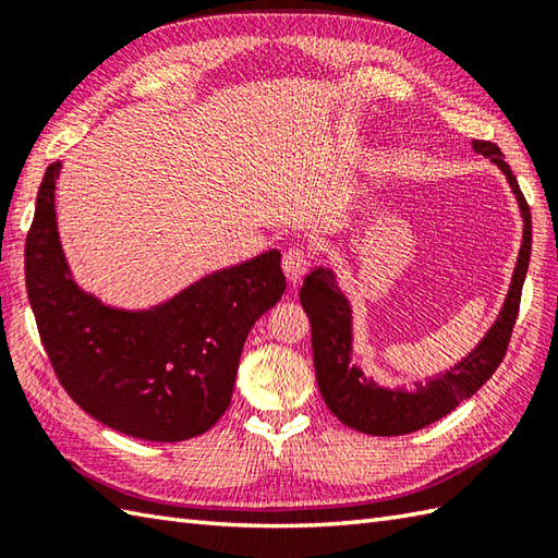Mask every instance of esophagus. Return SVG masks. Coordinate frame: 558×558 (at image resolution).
<instances>
[{
  "instance_id": "34e87169",
  "label": "esophagus",
  "mask_w": 558,
  "mask_h": 558,
  "mask_svg": "<svg viewBox=\"0 0 558 558\" xmlns=\"http://www.w3.org/2000/svg\"><path fill=\"white\" fill-rule=\"evenodd\" d=\"M310 266H312V258L300 246H292L286 254H282V270H286L290 282H300L306 276Z\"/></svg>"
}]
</instances>
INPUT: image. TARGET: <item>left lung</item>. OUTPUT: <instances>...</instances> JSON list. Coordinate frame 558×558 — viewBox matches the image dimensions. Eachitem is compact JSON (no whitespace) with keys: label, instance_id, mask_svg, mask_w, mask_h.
<instances>
[{"label":"left lung","instance_id":"obj_1","mask_svg":"<svg viewBox=\"0 0 558 558\" xmlns=\"http://www.w3.org/2000/svg\"><path fill=\"white\" fill-rule=\"evenodd\" d=\"M472 148L480 156L489 158L511 184L520 216H523V244H520L511 288H508L499 316L484 333L480 345L468 352L458 364L432 376L426 384H414L417 386L414 390L378 386L352 362V306L338 288L336 272L318 266L304 278L300 302L312 324L318 390H322L328 410L350 429L372 436H400L424 429L432 422L446 417L462 400L475 396L504 360L518 318L520 292H523L530 264L532 220L527 201L520 192L511 168L506 165L501 148L492 141H472Z\"/></svg>","mask_w":558,"mask_h":558}]
</instances>
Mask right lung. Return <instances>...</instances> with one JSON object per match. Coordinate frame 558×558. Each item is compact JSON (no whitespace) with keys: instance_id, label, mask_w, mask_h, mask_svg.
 <instances>
[{"instance_id":"right-lung-1","label":"right lung","mask_w":558,"mask_h":558,"mask_svg":"<svg viewBox=\"0 0 558 558\" xmlns=\"http://www.w3.org/2000/svg\"><path fill=\"white\" fill-rule=\"evenodd\" d=\"M52 162L26 236V288L59 384L110 429L186 441L228 410L248 330L286 292L280 252L208 272L148 310L100 302L71 276L59 242Z\"/></svg>"}]
</instances>
